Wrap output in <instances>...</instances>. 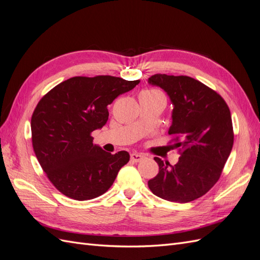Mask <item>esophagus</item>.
I'll return each instance as SVG.
<instances>
[{
  "label": "esophagus",
  "mask_w": 260,
  "mask_h": 260,
  "mask_svg": "<svg viewBox=\"0 0 260 260\" xmlns=\"http://www.w3.org/2000/svg\"><path fill=\"white\" fill-rule=\"evenodd\" d=\"M130 158H131L132 161L138 162V161H140L141 159L143 158V155H142V154H139V153H132V154L130 155Z\"/></svg>",
  "instance_id": "34e87169"
}]
</instances>
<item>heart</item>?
Here are the masks:
<instances>
[{"mask_svg":"<svg viewBox=\"0 0 260 260\" xmlns=\"http://www.w3.org/2000/svg\"><path fill=\"white\" fill-rule=\"evenodd\" d=\"M142 93H146V94H160L159 92L154 91V90H146V91H143Z\"/></svg>","mask_w":260,"mask_h":260,"instance_id":"obj_1","label":"heart"}]
</instances>
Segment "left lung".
<instances>
[{
	"label": "left lung",
	"mask_w": 260,
	"mask_h": 260,
	"mask_svg": "<svg viewBox=\"0 0 260 260\" xmlns=\"http://www.w3.org/2000/svg\"><path fill=\"white\" fill-rule=\"evenodd\" d=\"M148 83L161 88L174 105L168 133L177 136L174 145L180 152L174 166L155 157L159 171L148 187L168 202H192L216 184L231 153L230 109L216 91L191 77L156 74Z\"/></svg>",
	"instance_id": "left-lung-1"
}]
</instances>
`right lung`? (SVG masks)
Here are the masks:
<instances>
[{
  "instance_id": "1",
  "label": "right lung",
  "mask_w": 260,
  "mask_h": 260,
  "mask_svg": "<svg viewBox=\"0 0 260 260\" xmlns=\"http://www.w3.org/2000/svg\"><path fill=\"white\" fill-rule=\"evenodd\" d=\"M139 82L113 76L74 77L54 86L39 102L31 117L34 151L60 193L86 201L113 185L130 155L103 151L93 144L91 133L107 122V106Z\"/></svg>"
}]
</instances>
